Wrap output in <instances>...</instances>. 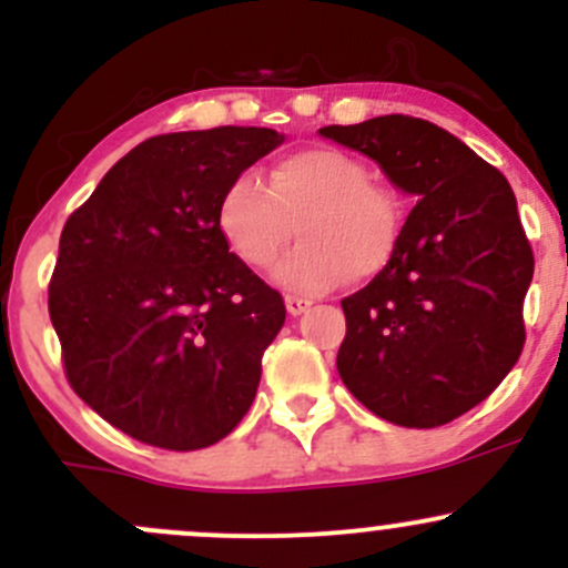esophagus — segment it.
Instances as JSON below:
<instances>
[{
	"mask_svg": "<svg viewBox=\"0 0 568 568\" xmlns=\"http://www.w3.org/2000/svg\"><path fill=\"white\" fill-rule=\"evenodd\" d=\"M311 305H313V302L305 300V296H296V294L285 296V307H288L291 316H302V313H305Z\"/></svg>",
	"mask_w": 568,
	"mask_h": 568,
	"instance_id": "obj_1",
	"label": "esophagus"
}]
</instances>
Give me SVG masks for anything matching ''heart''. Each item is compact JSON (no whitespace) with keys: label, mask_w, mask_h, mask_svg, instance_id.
<instances>
[{"label":"heart","mask_w":568,"mask_h":568,"mask_svg":"<svg viewBox=\"0 0 568 568\" xmlns=\"http://www.w3.org/2000/svg\"><path fill=\"white\" fill-rule=\"evenodd\" d=\"M216 225L252 268L272 266L285 244L302 242L277 266L280 283L329 288L354 274L368 280L393 261L404 233V205L385 183L371 181L363 159L313 145L280 159L268 183L242 173L227 183Z\"/></svg>","instance_id":"obj_1"}]
</instances>
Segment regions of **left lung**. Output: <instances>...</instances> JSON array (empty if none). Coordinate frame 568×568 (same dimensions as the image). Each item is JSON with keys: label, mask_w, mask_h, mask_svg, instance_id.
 I'll return each mask as SVG.
<instances>
[{"label": "left lung", "mask_w": 568, "mask_h": 568, "mask_svg": "<svg viewBox=\"0 0 568 568\" xmlns=\"http://www.w3.org/2000/svg\"><path fill=\"white\" fill-rule=\"evenodd\" d=\"M417 197L393 261L341 302L337 374L382 420L437 428L478 406L525 346L532 250L503 173L439 125L385 114L318 131Z\"/></svg>", "instance_id": "obj_1"}]
</instances>
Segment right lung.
<instances>
[{
    "instance_id": "right-lung-1",
    "label": "right lung",
    "mask_w": 568,
    "mask_h": 568,
    "mask_svg": "<svg viewBox=\"0 0 568 568\" xmlns=\"http://www.w3.org/2000/svg\"><path fill=\"white\" fill-rule=\"evenodd\" d=\"M280 142L255 125L151 136L62 227L49 316L68 385L140 443L209 448L252 406L285 302L233 255L216 209Z\"/></svg>"
}]
</instances>
